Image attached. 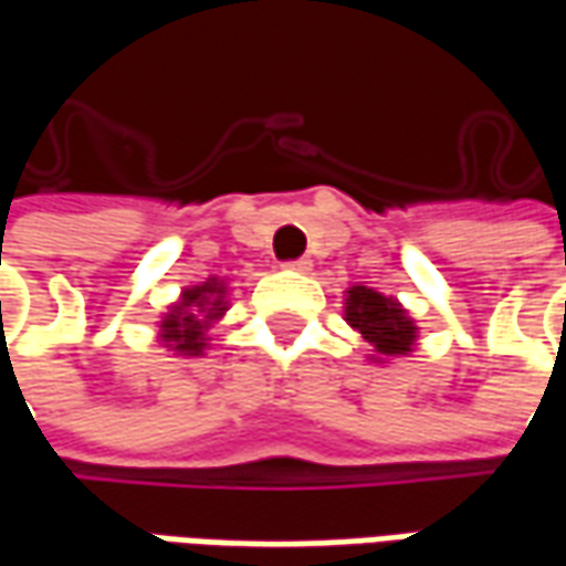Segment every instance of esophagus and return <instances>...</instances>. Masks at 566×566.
Wrapping results in <instances>:
<instances>
[{
	"label": "esophagus",
	"instance_id": "obj_1",
	"mask_svg": "<svg viewBox=\"0 0 566 566\" xmlns=\"http://www.w3.org/2000/svg\"><path fill=\"white\" fill-rule=\"evenodd\" d=\"M287 270H294V272H308V270H312V260H308V258L291 260V263H287Z\"/></svg>",
	"mask_w": 566,
	"mask_h": 566
}]
</instances>
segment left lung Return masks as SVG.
<instances>
[{
  "instance_id": "left-lung-1",
  "label": "left lung",
  "mask_w": 566,
  "mask_h": 566,
  "mask_svg": "<svg viewBox=\"0 0 566 566\" xmlns=\"http://www.w3.org/2000/svg\"><path fill=\"white\" fill-rule=\"evenodd\" d=\"M345 321L355 327L376 355L369 360L388 364L394 357H406L416 348L418 324L394 296L373 291L367 284H352L345 291Z\"/></svg>"
}]
</instances>
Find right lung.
Here are the masks:
<instances>
[{
	"label": "right lung",
	"instance_id": "obj_1",
	"mask_svg": "<svg viewBox=\"0 0 566 566\" xmlns=\"http://www.w3.org/2000/svg\"><path fill=\"white\" fill-rule=\"evenodd\" d=\"M227 312V282L206 279L202 284L185 287L178 303L160 321V343L166 352L181 357H202L209 345L211 324H218Z\"/></svg>",
	"mask_w": 566,
	"mask_h": 566
}]
</instances>
